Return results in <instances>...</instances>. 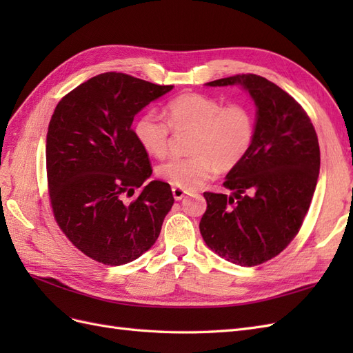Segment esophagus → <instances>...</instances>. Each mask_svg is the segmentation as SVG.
<instances>
[{"label": "esophagus", "mask_w": 353, "mask_h": 353, "mask_svg": "<svg viewBox=\"0 0 353 353\" xmlns=\"http://www.w3.org/2000/svg\"><path fill=\"white\" fill-rule=\"evenodd\" d=\"M172 194H174V199H175V200H181V199H183V197L187 194V191L183 190V188L174 187V188H172Z\"/></svg>", "instance_id": "obj_1"}]
</instances>
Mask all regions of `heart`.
Masks as SVG:
<instances>
[{"label":"heart","mask_w":353,"mask_h":353,"mask_svg":"<svg viewBox=\"0 0 353 353\" xmlns=\"http://www.w3.org/2000/svg\"><path fill=\"white\" fill-rule=\"evenodd\" d=\"M193 130L190 156L174 157L157 168V175L178 188H199L216 169L231 170L249 154L256 135V121L243 103L223 104L200 92H187L166 104V119L144 112L134 125L137 141L156 157L169 152L172 131Z\"/></svg>","instance_id":"1"}]
</instances>
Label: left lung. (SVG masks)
<instances>
[{
  "instance_id": "left-lung-1",
  "label": "left lung",
  "mask_w": 353,
  "mask_h": 353,
  "mask_svg": "<svg viewBox=\"0 0 353 353\" xmlns=\"http://www.w3.org/2000/svg\"><path fill=\"white\" fill-rule=\"evenodd\" d=\"M240 83L258 108L249 154L230 170L223 187L232 196L203 193V240L222 258L256 266L280 254L297 236L319 174V144L311 117L279 85L254 73L212 81Z\"/></svg>"
}]
</instances>
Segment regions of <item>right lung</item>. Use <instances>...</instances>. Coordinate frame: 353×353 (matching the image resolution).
<instances>
[{"label":"right lung","instance_id":"add662e5","mask_svg":"<svg viewBox=\"0 0 353 353\" xmlns=\"http://www.w3.org/2000/svg\"><path fill=\"white\" fill-rule=\"evenodd\" d=\"M170 90L105 72L66 94L51 116L46 159L52 215L74 248L103 265L140 258L174 205L168 183L144 185L152 163L131 128L138 112Z\"/></svg>","mask_w":353,"mask_h":353}]
</instances>
